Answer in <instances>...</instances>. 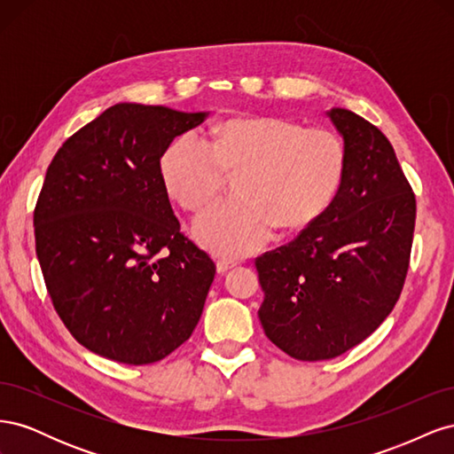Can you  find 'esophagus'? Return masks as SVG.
Wrapping results in <instances>:
<instances>
[{
  "label": "esophagus",
  "mask_w": 454,
  "mask_h": 454,
  "mask_svg": "<svg viewBox=\"0 0 454 454\" xmlns=\"http://www.w3.org/2000/svg\"><path fill=\"white\" fill-rule=\"evenodd\" d=\"M232 267H237V261L235 259H227V257L217 259V270L219 272H227Z\"/></svg>",
  "instance_id": "esophagus-1"
}]
</instances>
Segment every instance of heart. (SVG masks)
Listing matches in <instances>:
<instances>
[{
    "label": "heart",
    "mask_w": 454,
    "mask_h": 454,
    "mask_svg": "<svg viewBox=\"0 0 454 454\" xmlns=\"http://www.w3.org/2000/svg\"><path fill=\"white\" fill-rule=\"evenodd\" d=\"M347 170V147L327 127L282 117H231L202 140L184 132L164 147L160 180L184 210L206 208L227 172L239 174L237 197L217 202L195 222V237L215 254L244 255L274 227L305 229L333 202Z\"/></svg>",
    "instance_id": "obj_1"
}]
</instances>
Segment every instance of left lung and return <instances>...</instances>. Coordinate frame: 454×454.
<instances>
[{"label": "left lung", "mask_w": 454, "mask_h": 454, "mask_svg": "<svg viewBox=\"0 0 454 454\" xmlns=\"http://www.w3.org/2000/svg\"><path fill=\"white\" fill-rule=\"evenodd\" d=\"M329 119L347 147L333 202L292 242L255 257L261 325L301 362L332 360L387 320L403 290L417 217L387 136L348 109Z\"/></svg>", "instance_id": "left-lung-1"}]
</instances>
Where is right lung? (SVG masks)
I'll return each instance as SVG.
<instances>
[{
  "instance_id": "1",
  "label": "right lung",
  "mask_w": 454,
  "mask_h": 454,
  "mask_svg": "<svg viewBox=\"0 0 454 454\" xmlns=\"http://www.w3.org/2000/svg\"><path fill=\"white\" fill-rule=\"evenodd\" d=\"M204 117L115 104L49 164L34 208L39 267L67 332L104 358L159 362L200 320L215 263L182 232L160 155Z\"/></svg>"
}]
</instances>
